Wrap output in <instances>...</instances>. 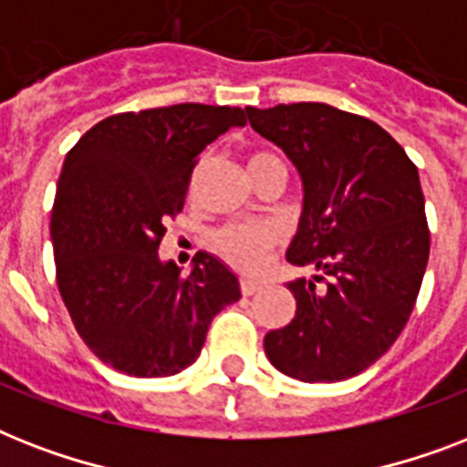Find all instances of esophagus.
<instances>
[{
	"mask_svg": "<svg viewBox=\"0 0 467 467\" xmlns=\"http://www.w3.org/2000/svg\"><path fill=\"white\" fill-rule=\"evenodd\" d=\"M240 291L242 296H254V293L262 291V285L256 284V281H247V278H244V281H240Z\"/></svg>",
	"mask_w": 467,
	"mask_h": 467,
	"instance_id": "1",
	"label": "esophagus"
}]
</instances>
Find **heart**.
I'll return each mask as SVG.
<instances>
[{"mask_svg": "<svg viewBox=\"0 0 467 467\" xmlns=\"http://www.w3.org/2000/svg\"><path fill=\"white\" fill-rule=\"evenodd\" d=\"M269 169H285V164L271 152H254L249 157V171L259 176ZM215 254L233 269L242 274H256L269 264L274 249L281 244L278 230L269 225H247V223H230L215 230L211 237Z\"/></svg>", "mask_w": 467, "mask_h": 467, "instance_id": "obj_1", "label": "heart"}]
</instances>
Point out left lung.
<instances>
[{"mask_svg":"<svg viewBox=\"0 0 467 467\" xmlns=\"http://www.w3.org/2000/svg\"><path fill=\"white\" fill-rule=\"evenodd\" d=\"M247 116L306 186L285 259L325 271L288 284L296 317L264 337V351L306 383L347 380L392 347L420 296L431 237L417 164L378 123L334 106H249Z\"/></svg>","mask_w":467,"mask_h":467,"instance_id":"8db88e82","label":"left lung"}]
</instances>
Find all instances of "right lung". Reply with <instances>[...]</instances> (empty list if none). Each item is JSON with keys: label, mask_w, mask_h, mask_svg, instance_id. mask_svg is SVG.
I'll return each mask as SVG.
<instances>
[{"label": "right lung", "mask_w": 467, "mask_h": 467, "mask_svg": "<svg viewBox=\"0 0 467 467\" xmlns=\"http://www.w3.org/2000/svg\"><path fill=\"white\" fill-rule=\"evenodd\" d=\"M237 106L176 104L109 116L79 138L62 164L50 237L55 281L84 344L111 368L174 376L196 361L211 319L240 284L198 252L183 276L157 249L183 211L198 155L244 126Z\"/></svg>", "instance_id": "right-lung-1"}]
</instances>
